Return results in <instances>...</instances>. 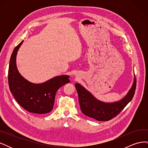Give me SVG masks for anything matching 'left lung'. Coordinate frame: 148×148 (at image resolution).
Masks as SVG:
<instances>
[{
  "label": "left lung",
  "mask_w": 148,
  "mask_h": 148,
  "mask_svg": "<svg viewBox=\"0 0 148 148\" xmlns=\"http://www.w3.org/2000/svg\"><path fill=\"white\" fill-rule=\"evenodd\" d=\"M136 79L135 77L132 86L120 101L107 103L97 99L92 94L79 83L75 84L78 95L80 109L82 113L97 121H108L121 112L133 97L135 92Z\"/></svg>",
  "instance_id": "8db88e82"
}]
</instances>
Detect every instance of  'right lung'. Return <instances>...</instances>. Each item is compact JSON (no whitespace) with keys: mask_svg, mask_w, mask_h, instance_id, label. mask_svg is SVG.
Masks as SVG:
<instances>
[{"mask_svg":"<svg viewBox=\"0 0 148 148\" xmlns=\"http://www.w3.org/2000/svg\"><path fill=\"white\" fill-rule=\"evenodd\" d=\"M23 42L15 47L10 57L8 73L10 90L17 102L29 112L49 113L53 109L58 89L70 83L69 76H57L41 84H34L25 79L18 71L16 64L17 52Z\"/></svg>","mask_w":148,"mask_h":148,"instance_id":"1","label":"right lung"}]
</instances>
